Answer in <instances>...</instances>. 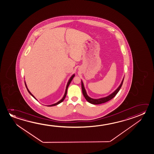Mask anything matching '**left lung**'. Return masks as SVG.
<instances>
[{
    "label": "left lung",
    "instance_id": "left-lung-1",
    "mask_svg": "<svg viewBox=\"0 0 154 154\" xmlns=\"http://www.w3.org/2000/svg\"><path fill=\"white\" fill-rule=\"evenodd\" d=\"M124 79V78L122 79V82L120 83L119 86L118 87L117 89L114 92H113L112 94H111L110 95L107 96L106 97L100 98H98V99L92 98L90 97L87 95L85 88V86H84V85H83V82H82V81L81 80V87H82V91L83 96L85 97V100H87L88 102L90 103L91 104L96 105V104H100L104 103L106 102L109 101V100H111V99H112L115 96L117 95V94L118 93V91H119L120 88H121L122 86Z\"/></svg>",
    "mask_w": 154,
    "mask_h": 154
}]
</instances>
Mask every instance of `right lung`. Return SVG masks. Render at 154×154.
<instances>
[{
	"label": "right lung",
	"instance_id": "add662e5",
	"mask_svg": "<svg viewBox=\"0 0 154 154\" xmlns=\"http://www.w3.org/2000/svg\"><path fill=\"white\" fill-rule=\"evenodd\" d=\"M74 76H75V74H74L73 75H72V76H71V78H70V79H69V81H68V82H67V85H66V90H65V94H64V95H63V98L61 99V100H59V102H58L56 103H55V104H52V105H48V106H55V105H58V104H60V103L62 102H63V100H64V99H65V97H66V95H67V89H68V87H69V84H70V83H71V81H72V79H73L74 77ZM25 85H26V88H27V91H28V93H29L30 94V95H32V96L34 98L35 100H36V98L32 94V93H30V91H29V89H28V88H27V85H26V82H25Z\"/></svg>",
	"mask_w": 154,
	"mask_h": 154
}]
</instances>
